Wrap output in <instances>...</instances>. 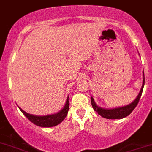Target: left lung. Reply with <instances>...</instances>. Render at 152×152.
<instances>
[{
  "label": "left lung",
  "instance_id": "1",
  "mask_svg": "<svg viewBox=\"0 0 152 152\" xmlns=\"http://www.w3.org/2000/svg\"><path fill=\"white\" fill-rule=\"evenodd\" d=\"M145 85V76H144V72H143V81L142 85L141 90H140V93L136 96V98L131 103L128 104V105H124V106L121 107H117V108H105L99 107L97 105L93 97H91V104L93 106L94 111H96L99 115L102 116V118H106V119H122V118H125V117L128 116L133 111L137 105L138 102L140 101V97L142 96V93L143 87Z\"/></svg>",
  "mask_w": 152,
  "mask_h": 152
}]
</instances>
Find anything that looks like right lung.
Here are the masks:
<instances>
[{"instance_id":"1","label":"right lung","mask_w":152,"mask_h":152,"mask_svg":"<svg viewBox=\"0 0 152 152\" xmlns=\"http://www.w3.org/2000/svg\"><path fill=\"white\" fill-rule=\"evenodd\" d=\"M19 107V106H18ZM19 108L20 111H22V114L30 121L31 122H32L35 125L41 127H51V126H56V125L59 124L61 122L65 119L66 117L68 111L69 109V96L67 97L66 102L64 105L63 108L58 111L57 113L52 114V115H44V116H38V115H31V114L27 113L25 111L22 109L21 108Z\"/></svg>"}]
</instances>
